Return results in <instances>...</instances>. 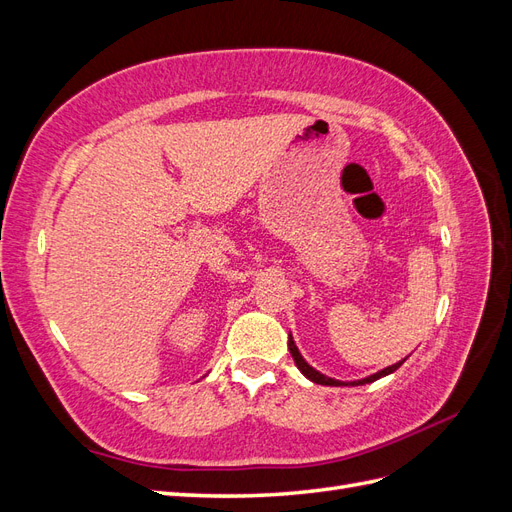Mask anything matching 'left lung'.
Masks as SVG:
<instances>
[{
    "mask_svg": "<svg viewBox=\"0 0 512 512\" xmlns=\"http://www.w3.org/2000/svg\"><path fill=\"white\" fill-rule=\"evenodd\" d=\"M288 350H290V354H292V359H294V363H297V367L301 369V374L305 376V378H309L312 382H316V384H324V386H348L346 382H339V380H333V378H327L324 374H320V371H316L314 367H309L307 363H305V359L301 356V352H299V348H297V344H294V339H292V335H288ZM406 361V359H404ZM404 361H399V363H395V365H391V367H386V369H382V371H378V374H374V376H369V378H363V380H354V382H350V386H359V384H369V382H374V380H378V378H382V376H389V374H393L395 369H399L401 365H404Z\"/></svg>",
    "mask_w": 512,
    "mask_h": 512,
    "instance_id": "obj_1",
    "label": "left lung"
}]
</instances>
